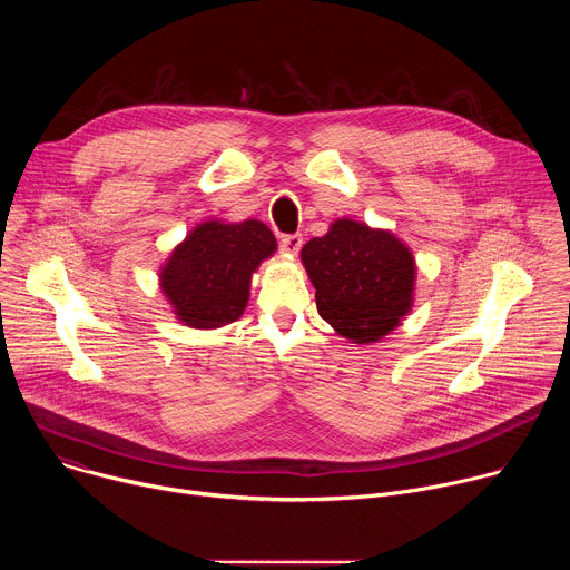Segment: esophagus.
Masks as SVG:
<instances>
[{"label": "esophagus", "mask_w": 570, "mask_h": 570, "mask_svg": "<svg viewBox=\"0 0 570 570\" xmlns=\"http://www.w3.org/2000/svg\"><path fill=\"white\" fill-rule=\"evenodd\" d=\"M279 248H282L284 255L295 257L299 253V248H302V234H286V236H282Z\"/></svg>", "instance_id": "34e87169"}]
</instances>
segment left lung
<instances>
[{
	"label": "left lung",
	"mask_w": 570,
	"mask_h": 570,
	"mask_svg": "<svg viewBox=\"0 0 570 570\" xmlns=\"http://www.w3.org/2000/svg\"><path fill=\"white\" fill-rule=\"evenodd\" d=\"M299 259L317 313L352 343L381 341L413 308L415 257L390 229L338 218L306 243Z\"/></svg>",
	"instance_id": "8db88e82"
}]
</instances>
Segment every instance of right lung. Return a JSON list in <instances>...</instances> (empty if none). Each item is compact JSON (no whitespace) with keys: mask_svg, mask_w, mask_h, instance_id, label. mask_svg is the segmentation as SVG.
Returning <instances> with one entry per match:
<instances>
[{"mask_svg":"<svg viewBox=\"0 0 570 570\" xmlns=\"http://www.w3.org/2000/svg\"><path fill=\"white\" fill-rule=\"evenodd\" d=\"M275 250L262 220H203L161 264L159 288L185 327L218 330L246 311L253 273Z\"/></svg>","mask_w":570,"mask_h":570,"instance_id":"obj_1","label":"right lung"}]
</instances>
